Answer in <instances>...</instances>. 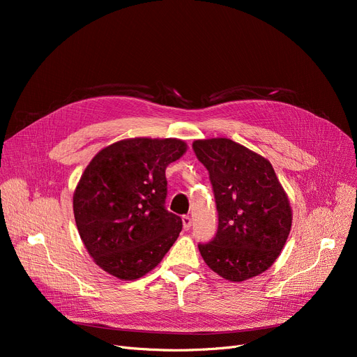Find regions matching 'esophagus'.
I'll return each mask as SVG.
<instances>
[{
    "label": "esophagus",
    "instance_id": "34e87169",
    "mask_svg": "<svg viewBox=\"0 0 357 357\" xmlns=\"http://www.w3.org/2000/svg\"><path fill=\"white\" fill-rule=\"evenodd\" d=\"M182 224H183V229L185 230H190V227H191V217L190 215H183L182 217Z\"/></svg>",
    "mask_w": 357,
    "mask_h": 357
}]
</instances>
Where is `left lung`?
<instances>
[{"instance_id":"8db88e82","label":"left lung","mask_w":357,"mask_h":357,"mask_svg":"<svg viewBox=\"0 0 357 357\" xmlns=\"http://www.w3.org/2000/svg\"><path fill=\"white\" fill-rule=\"evenodd\" d=\"M207 167L218 211L210 243H199L205 264L221 278L241 282L269 269L291 231L288 197L268 159L230 139L195 140Z\"/></svg>"}]
</instances>
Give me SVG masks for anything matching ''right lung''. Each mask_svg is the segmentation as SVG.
Masks as SVG:
<instances>
[{
  "label": "right lung",
  "mask_w": 357,
  "mask_h": 357,
  "mask_svg": "<svg viewBox=\"0 0 357 357\" xmlns=\"http://www.w3.org/2000/svg\"><path fill=\"white\" fill-rule=\"evenodd\" d=\"M186 152L178 139H127L98 152L73 194V214L96 264L124 280L156 268L182 220L165 208L169 163Z\"/></svg>",
  "instance_id": "obj_1"
}]
</instances>
